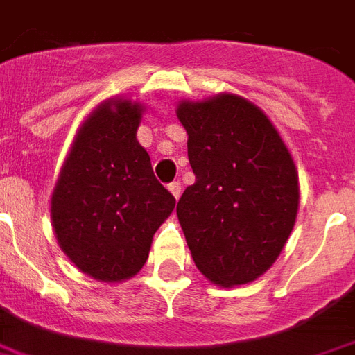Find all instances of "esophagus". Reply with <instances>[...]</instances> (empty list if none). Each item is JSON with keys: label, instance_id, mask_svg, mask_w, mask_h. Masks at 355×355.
<instances>
[{"label": "esophagus", "instance_id": "obj_1", "mask_svg": "<svg viewBox=\"0 0 355 355\" xmlns=\"http://www.w3.org/2000/svg\"><path fill=\"white\" fill-rule=\"evenodd\" d=\"M168 191L174 194L175 200L180 198V196H181V183H180V181H172V183L168 185Z\"/></svg>", "mask_w": 355, "mask_h": 355}]
</instances>
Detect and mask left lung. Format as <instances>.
I'll use <instances>...</instances> for the list:
<instances>
[{
    "label": "left lung",
    "mask_w": 355,
    "mask_h": 355,
    "mask_svg": "<svg viewBox=\"0 0 355 355\" xmlns=\"http://www.w3.org/2000/svg\"><path fill=\"white\" fill-rule=\"evenodd\" d=\"M178 117L196 181L175 211L194 263L220 286L254 281L294 228V161L266 114L241 97L181 103Z\"/></svg>",
    "instance_id": "8db88e82"
}]
</instances>
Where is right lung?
I'll list each match as a JSON object with an SVG mask.
<instances>
[{"instance_id":"add662e5","label":"right lung","mask_w":355,"mask_h":355,"mask_svg":"<svg viewBox=\"0 0 355 355\" xmlns=\"http://www.w3.org/2000/svg\"><path fill=\"white\" fill-rule=\"evenodd\" d=\"M140 105L105 103L82 125L52 194L55 238L86 275L114 282L138 273L175 198L138 144Z\"/></svg>"}]
</instances>
